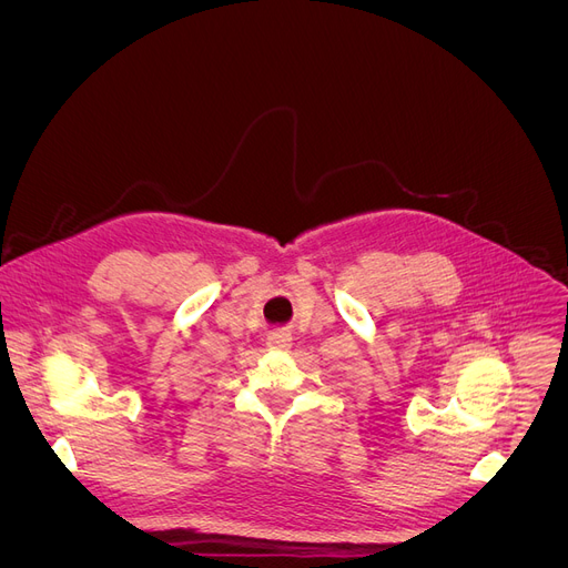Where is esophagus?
I'll return each mask as SVG.
<instances>
[{"instance_id": "1", "label": "esophagus", "mask_w": 568, "mask_h": 568, "mask_svg": "<svg viewBox=\"0 0 568 568\" xmlns=\"http://www.w3.org/2000/svg\"><path fill=\"white\" fill-rule=\"evenodd\" d=\"M268 346L277 348V351H286V348H291V335H288V332H284V329L271 332V335H268Z\"/></svg>"}]
</instances>
